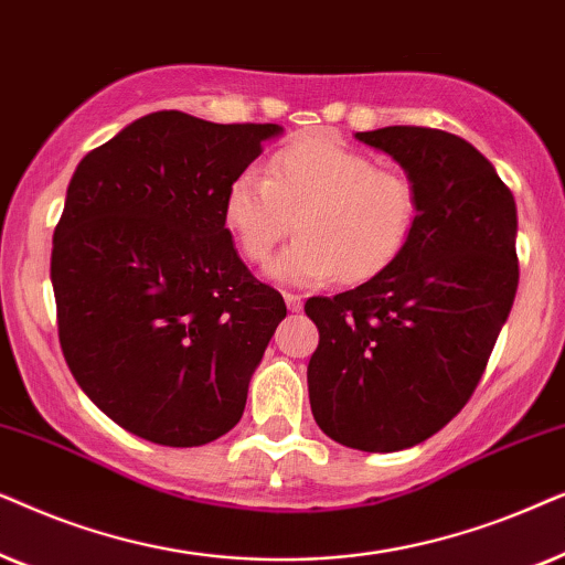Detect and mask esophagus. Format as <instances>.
<instances>
[{
    "instance_id": "1",
    "label": "esophagus",
    "mask_w": 565,
    "mask_h": 565,
    "mask_svg": "<svg viewBox=\"0 0 565 565\" xmlns=\"http://www.w3.org/2000/svg\"><path fill=\"white\" fill-rule=\"evenodd\" d=\"M284 302H287V307H289L291 312L302 310V297L295 295V291H284Z\"/></svg>"
}]
</instances>
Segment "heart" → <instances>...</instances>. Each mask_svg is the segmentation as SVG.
I'll list each match as a JSON object with an SVG mask.
<instances>
[{"label":"heart","mask_w":565,"mask_h":565,"mask_svg":"<svg viewBox=\"0 0 565 565\" xmlns=\"http://www.w3.org/2000/svg\"><path fill=\"white\" fill-rule=\"evenodd\" d=\"M222 214L239 253L258 266L295 216L299 237L274 263L281 281L312 284L335 274L361 281L403 253L416 222V193L401 172L315 134L270 154L266 178L253 170L232 178Z\"/></svg>","instance_id":"1"}]
</instances>
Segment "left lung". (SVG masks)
<instances>
[{
  "mask_svg": "<svg viewBox=\"0 0 565 565\" xmlns=\"http://www.w3.org/2000/svg\"><path fill=\"white\" fill-rule=\"evenodd\" d=\"M356 139L405 170L416 222L370 281L307 299L320 330L307 385L330 439L397 452L447 426L483 377L519 284L516 204L493 164L455 134L387 126Z\"/></svg>",
  "mask_w": 565,
  "mask_h": 565,
  "instance_id": "1",
  "label": "left lung"
}]
</instances>
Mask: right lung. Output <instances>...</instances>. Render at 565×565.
<instances>
[{"mask_svg":"<svg viewBox=\"0 0 565 565\" xmlns=\"http://www.w3.org/2000/svg\"><path fill=\"white\" fill-rule=\"evenodd\" d=\"M278 124L157 110L82 157L54 232L58 341L85 395L126 431L201 447L243 418L284 297L224 227V193Z\"/></svg>","mask_w":565,"mask_h":565,"instance_id":"obj_1","label":"right lung"}]
</instances>
